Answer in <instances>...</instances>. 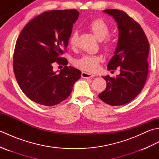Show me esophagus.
<instances>
[{"mask_svg":"<svg viewBox=\"0 0 159 159\" xmlns=\"http://www.w3.org/2000/svg\"><path fill=\"white\" fill-rule=\"evenodd\" d=\"M95 75H93V74L87 73L85 72H82V73H81V76H82V78H83V79H89V78H92Z\"/></svg>","mask_w":159,"mask_h":159,"instance_id":"34e87169","label":"esophagus"}]
</instances>
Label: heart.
Here are the masks:
<instances>
[{
	"label": "heart",
	"instance_id": "obj_1",
	"mask_svg": "<svg viewBox=\"0 0 159 159\" xmlns=\"http://www.w3.org/2000/svg\"><path fill=\"white\" fill-rule=\"evenodd\" d=\"M87 26L99 41H102L109 35V26L102 19H94L87 24ZM78 37L79 32L76 30H74L69 38V43L72 47L76 46ZM102 45L104 50L108 52H111L114 48V42L110 38H107L104 40ZM100 61V57L99 56L85 55L75 61V65L83 70L93 72L98 68Z\"/></svg>",
	"mask_w": 159,
	"mask_h": 159
}]
</instances>
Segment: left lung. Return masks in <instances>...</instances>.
Wrapping results in <instances>:
<instances>
[{
    "label": "left lung",
    "mask_w": 159,
    "mask_h": 159,
    "mask_svg": "<svg viewBox=\"0 0 159 159\" xmlns=\"http://www.w3.org/2000/svg\"><path fill=\"white\" fill-rule=\"evenodd\" d=\"M117 23L119 39L108 70L120 67L117 77H104L107 87L98 97L111 106L123 105L139 95L148 75L150 45L143 30L135 20L119 9H105Z\"/></svg>",
    "instance_id": "8db88e82"
}]
</instances>
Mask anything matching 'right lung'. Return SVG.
Segmentation results:
<instances>
[{
    "label": "right lung",
    "instance_id": "1",
    "mask_svg": "<svg viewBox=\"0 0 159 159\" xmlns=\"http://www.w3.org/2000/svg\"><path fill=\"white\" fill-rule=\"evenodd\" d=\"M76 9L51 10L26 24L16 41L13 72L23 93L39 104L52 107L65 100L81 72L61 56L66 51L73 24L79 18ZM65 65L59 74L53 63Z\"/></svg>",
    "mask_w": 159,
    "mask_h": 159
}]
</instances>
